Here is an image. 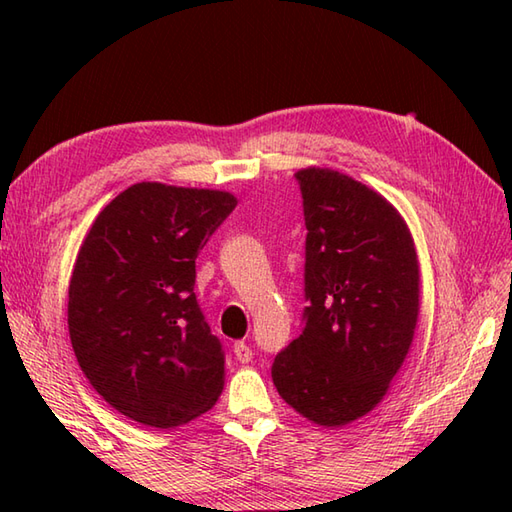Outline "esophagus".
Segmentation results:
<instances>
[{"label":"esophagus","mask_w":512,"mask_h":512,"mask_svg":"<svg viewBox=\"0 0 512 512\" xmlns=\"http://www.w3.org/2000/svg\"><path fill=\"white\" fill-rule=\"evenodd\" d=\"M233 354L239 363H250V358H253V350L244 341H237L233 345Z\"/></svg>","instance_id":"1"}]
</instances>
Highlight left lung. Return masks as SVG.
<instances>
[{
  "mask_svg": "<svg viewBox=\"0 0 512 512\" xmlns=\"http://www.w3.org/2000/svg\"><path fill=\"white\" fill-rule=\"evenodd\" d=\"M306 220L303 330L275 356L273 383L323 427L372 411L405 363L420 312L409 228L383 195L345 173H295Z\"/></svg>",
  "mask_w": 512,
  "mask_h": 512,
  "instance_id": "obj_1",
  "label": "left lung"
}]
</instances>
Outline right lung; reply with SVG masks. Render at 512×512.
Instances as JSON below:
<instances>
[{"label":"right lung","instance_id":"add662e5","mask_svg":"<svg viewBox=\"0 0 512 512\" xmlns=\"http://www.w3.org/2000/svg\"><path fill=\"white\" fill-rule=\"evenodd\" d=\"M235 195L138 182L105 206L70 279L76 361L105 402L145 427L209 411L224 387L222 343L195 299V257Z\"/></svg>","mask_w":512,"mask_h":512}]
</instances>
